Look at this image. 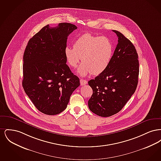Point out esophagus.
<instances>
[{
	"label": "esophagus",
	"mask_w": 161,
	"mask_h": 161,
	"mask_svg": "<svg viewBox=\"0 0 161 161\" xmlns=\"http://www.w3.org/2000/svg\"><path fill=\"white\" fill-rule=\"evenodd\" d=\"M87 83V81L86 80H83V79H81L80 80V84L81 86H83Z\"/></svg>",
	"instance_id": "1"
}]
</instances>
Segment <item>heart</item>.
Listing matches in <instances>:
<instances>
[{"instance_id":"1","label":"heart","mask_w":161,"mask_h":161,"mask_svg":"<svg viewBox=\"0 0 161 161\" xmlns=\"http://www.w3.org/2000/svg\"><path fill=\"white\" fill-rule=\"evenodd\" d=\"M114 45L106 37L86 33L77 38L74 47L67 46L64 49L66 60L71 68H76L81 60L83 61L78 69V73L85 76L90 73L98 75L107 69L113 55Z\"/></svg>"}]
</instances>
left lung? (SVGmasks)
<instances>
[{
	"mask_svg": "<svg viewBox=\"0 0 161 161\" xmlns=\"http://www.w3.org/2000/svg\"><path fill=\"white\" fill-rule=\"evenodd\" d=\"M113 31L118 43L110 63L104 72L88 82L93 90L88 106L93 113L102 117L119 112L138 85L139 69L135 47L122 33Z\"/></svg>",
	"mask_w": 161,
	"mask_h": 161,
	"instance_id": "left-lung-1",
	"label": "left lung"
}]
</instances>
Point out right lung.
<instances>
[{"label": "right lung", "mask_w": 161, "mask_h": 161, "mask_svg": "<svg viewBox=\"0 0 161 161\" xmlns=\"http://www.w3.org/2000/svg\"><path fill=\"white\" fill-rule=\"evenodd\" d=\"M73 24L44 26L29 40L23 54L22 86L34 105L48 115L60 114L67 107L79 78L66 64L64 49Z\"/></svg>", "instance_id": "right-lung-1"}]
</instances>
